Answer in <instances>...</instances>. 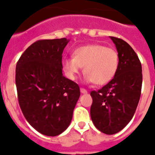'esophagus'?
<instances>
[{"instance_id": "34e87169", "label": "esophagus", "mask_w": 155, "mask_h": 155, "mask_svg": "<svg viewBox=\"0 0 155 155\" xmlns=\"http://www.w3.org/2000/svg\"><path fill=\"white\" fill-rule=\"evenodd\" d=\"M80 90H81V93H88L86 89H84V88H81Z\"/></svg>"}]
</instances>
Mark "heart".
Wrapping results in <instances>:
<instances>
[{"instance_id": "obj_1", "label": "heart", "mask_w": 155, "mask_h": 155, "mask_svg": "<svg viewBox=\"0 0 155 155\" xmlns=\"http://www.w3.org/2000/svg\"><path fill=\"white\" fill-rule=\"evenodd\" d=\"M119 62V54L115 49L102 44H89L78 47L74 57L63 58L62 68L69 78L75 80L84 66L87 82L102 85L113 79Z\"/></svg>"}]
</instances>
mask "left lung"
Here are the masks:
<instances>
[{
    "label": "left lung",
    "mask_w": 155,
    "mask_h": 155,
    "mask_svg": "<svg viewBox=\"0 0 155 155\" xmlns=\"http://www.w3.org/2000/svg\"><path fill=\"white\" fill-rule=\"evenodd\" d=\"M119 54V68L110 82L90 93V116L101 132L113 135L132 119L141 95L142 66L135 51L121 39L110 36Z\"/></svg>",
    "instance_id": "8db88e82"
}]
</instances>
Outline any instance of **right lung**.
Returning <instances> with one entry per match:
<instances>
[{
  "mask_svg": "<svg viewBox=\"0 0 155 155\" xmlns=\"http://www.w3.org/2000/svg\"><path fill=\"white\" fill-rule=\"evenodd\" d=\"M66 38L42 39L20 56L16 67L18 101L27 121L36 131L56 136L70 125L80 88L62 75Z\"/></svg>",
  "mask_w": 155,
  "mask_h": 155,
  "instance_id": "right-lung-1",
  "label": "right lung"
}]
</instances>
